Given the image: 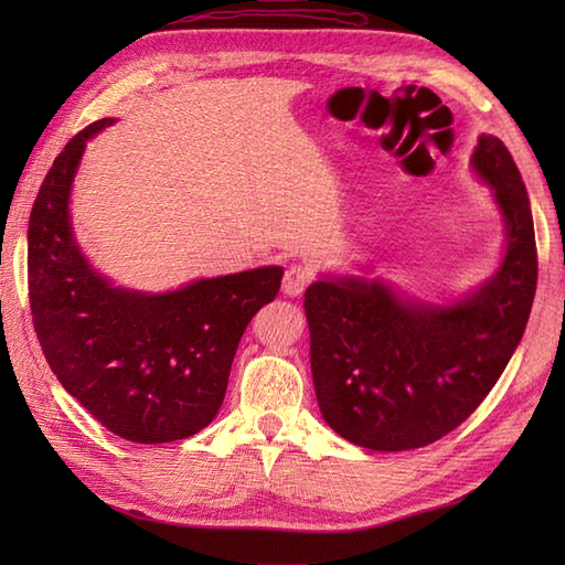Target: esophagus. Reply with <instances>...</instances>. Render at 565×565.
Segmentation results:
<instances>
[{"label": "esophagus", "instance_id": "obj_1", "mask_svg": "<svg viewBox=\"0 0 565 565\" xmlns=\"http://www.w3.org/2000/svg\"><path fill=\"white\" fill-rule=\"evenodd\" d=\"M313 279V271L308 267H301V264H291L289 269L284 274V284H281V291L286 296H301L306 291V286Z\"/></svg>", "mask_w": 565, "mask_h": 565}]
</instances>
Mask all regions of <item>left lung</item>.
Masks as SVG:
<instances>
[{
	"label": "left lung",
	"instance_id": "1",
	"mask_svg": "<svg viewBox=\"0 0 565 565\" xmlns=\"http://www.w3.org/2000/svg\"><path fill=\"white\" fill-rule=\"evenodd\" d=\"M471 170L502 218L498 269L423 301L383 276L326 271L306 289L310 371L326 423L374 451H407L459 427L518 350L536 291L530 196L512 154L481 136Z\"/></svg>",
	"mask_w": 565,
	"mask_h": 565
}]
</instances>
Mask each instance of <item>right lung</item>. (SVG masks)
<instances>
[{"mask_svg":"<svg viewBox=\"0 0 565 565\" xmlns=\"http://www.w3.org/2000/svg\"><path fill=\"white\" fill-rule=\"evenodd\" d=\"M102 118L45 174L29 221V294L43 354L63 388L138 444L186 439L218 415L247 322L274 301L284 267L194 279L174 291L114 284L84 255L70 199Z\"/></svg>","mask_w":565,"mask_h":565,"instance_id":"right-lung-1","label":"right lung"}]
</instances>
